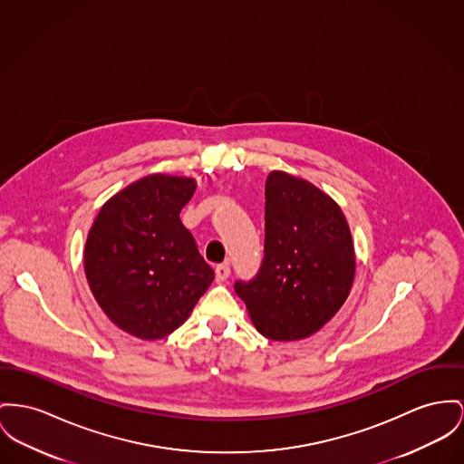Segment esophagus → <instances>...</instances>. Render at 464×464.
Returning <instances> with one entry per match:
<instances>
[{
  "label": "esophagus",
  "mask_w": 464,
  "mask_h": 464,
  "mask_svg": "<svg viewBox=\"0 0 464 464\" xmlns=\"http://www.w3.org/2000/svg\"><path fill=\"white\" fill-rule=\"evenodd\" d=\"M215 273H217L218 283H221L230 276V267H228V264H218Z\"/></svg>",
  "instance_id": "34e87169"
}]
</instances>
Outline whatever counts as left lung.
<instances>
[{"mask_svg":"<svg viewBox=\"0 0 464 464\" xmlns=\"http://www.w3.org/2000/svg\"><path fill=\"white\" fill-rule=\"evenodd\" d=\"M353 276V243L340 206L301 178L271 172L264 260L255 278L234 285L256 331L275 341L318 333L344 304Z\"/></svg>","mask_w":464,"mask_h":464,"instance_id":"8db88e82","label":"left lung"}]
</instances>
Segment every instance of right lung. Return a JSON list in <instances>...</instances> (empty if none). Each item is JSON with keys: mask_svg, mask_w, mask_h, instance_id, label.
<instances>
[{"mask_svg": "<svg viewBox=\"0 0 464 464\" xmlns=\"http://www.w3.org/2000/svg\"><path fill=\"white\" fill-rule=\"evenodd\" d=\"M195 188L189 178L151 174L109 198L94 218L86 278L103 313L135 338L174 333L215 279L179 218Z\"/></svg>", "mask_w": 464, "mask_h": 464, "instance_id": "right-lung-1", "label": "right lung"}]
</instances>
